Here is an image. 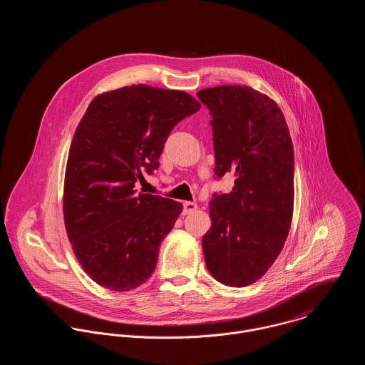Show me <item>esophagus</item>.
<instances>
[{
	"mask_svg": "<svg viewBox=\"0 0 365 365\" xmlns=\"http://www.w3.org/2000/svg\"><path fill=\"white\" fill-rule=\"evenodd\" d=\"M184 205V209H182V213L184 215H188V213H191V212H194V210H197L198 209V205L195 204V202H184L182 204Z\"/></svg>",
	"mask_w": 365,
	"mask_h": 365,
	"instance_id": "obj_1",
	"label": "esophagus"
}]
</instances>
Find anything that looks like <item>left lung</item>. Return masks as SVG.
<instances>
[{
  "mask_svg": "<svg viewBox=\"0 0 365 365\" xmlns=\"http://www.w3.org/2000/svg\"><path fill=\"white\" fill-rule=\"evenodd\" d=\"M212 115L215 174H235L229 194L209 202L202 239L212 277L247 287L269 269L288 237L294 212V148L282 110L247 86L201 90Z\"/></svg>",
  "mask_w": 365,
  "mask_h": 365,
  "instance_id": "1",
  "label": "left lung"
}]
</instances>
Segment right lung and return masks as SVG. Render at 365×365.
I'll list each match as a JSON object with an SVG mask.
<instances>
[{
    "label": "right lung",
    "mask_w": 365,
    "mask_h": 365,
    "mask_svg": "<svg viewBox=\"0 0 365 365\" xmlns=\"http://www.w3.org/2000/svg\"><path fill=\"white\" fill-rule=\"evenodd\" d=\"M200 108L184 91L133 84L97 96L81 118L66 165L64 225L83 269L106 289L130 291L153 274L182 205L136 195L135 182L158 168L173 128Z\"/></svg>",
    "instance_id": "add662e5"
}]
</instances>
